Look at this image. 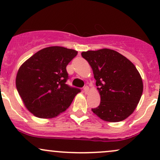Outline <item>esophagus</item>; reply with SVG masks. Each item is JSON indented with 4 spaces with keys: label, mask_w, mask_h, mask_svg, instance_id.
Instances as JSON below:
<instances>
[{
    "label": "esophagus",
    "mask_w": 160,
    "mask_h": 160,
    "mask_svg": "<svg viewBox=\"0 0 160 160\" xmlns=\"http://www.w3.org/2000/svg\"><path fill=\"white\" fill-rule=\"evenodd\" d=\"M83 91H84V92L86 93V94H87V93L89 92V86H86L85 87L83 88Z\"/></svg>",
    "instance_id": "obj_1"
}]
</instances>
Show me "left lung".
I'll use <instances>...</instances> for the list:
<instances>
[{
  "label": "left lung",
  "mask_w": 160,
  "mask_h": 160,
  "mask_svg": "<svg viewBox=\"0 0 160 160\" xmlns=\"http://www.w3.org/2000/svg\"><path fill=\"white\" fill-rule=\"evenodd\" d=\"M96 80L101 102L92 111L106 122L126 120L136 108L143 92V81L131 61L110 49L81 53Z\"/></svg>",
  "instance_id": "1"
}]
</instances>
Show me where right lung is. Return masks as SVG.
<instances>
[{
  "label": "right lung",
  "mask_w": 160,
  "mask_h": 160,
  "mask_svg": "<svg viewBox=\"0 0 160 160\" xmlns=\"http://www.w3.org/2000/svg\"><path fill=\"white\" fill-rule=\"evenodd\" d=\"M78 51L62 47L40 49L20 66L16 78L25 108L35 117H56L65 111L80 89L66 84V66Z\"/></svg>",
  "instance_id": "add662e5"
}]
</instances>
